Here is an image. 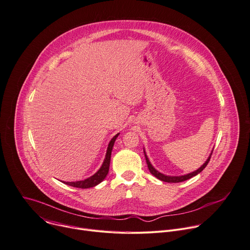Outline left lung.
Here are the masks:
<instances>
[{"mask_svg":"<svg viewBox=\"0 0 250 250\" xmlns=\"http://www.w3.org/2000/svg\"><path fill=\"white\" fill-rule=\"evenodd\" d=\"M144 154H145V158H146V162H147V165H148L149 171H150V173H151L153 176H155L157 179H159V180H161V181H163V182H167V183H180V182L187 181V180H188V179H190V178H192V177L197 176L198 174H200V173L207 167V165L208 164V162H209V160H210V157H211L212 152L210 153L209 157L208 158V160L205 162V164L202 166L201 168H199V169H198L197 171H195V172L187 174V175H184V176H166V175H164V174L158 172V171L153 167L152 164L150 163V161H149V159H148V157H147V155H146L145 150H144Z\"/></svg>","mask_w":250,"mask_h":250,"instance_id":"8db88e82","label":"left lung"}]
</instances>
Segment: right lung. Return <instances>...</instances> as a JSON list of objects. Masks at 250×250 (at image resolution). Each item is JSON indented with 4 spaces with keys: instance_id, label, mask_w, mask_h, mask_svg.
<instances>
[{
    "instance_id": "right-lung-1",
    "label": "right lung",
    "mask_w": 250,
    "mask_h": 250,
    "mask_svg": "<svg viewBox=\"0 0 250 250\" xmlns=\"http://www.w3.org/2000/svg\"><path fill=\"white\" fill-rule=\"evenodd\" d=\"M119 133L116 134L111 141L109 142L108 148H107V152H106V156L104 159V162L102 164V166L100 167V169L91 177L83 180V181H77V182H62L65 185L74 187V188H92L97 186L98 184H100L107 176L108 172H109V166H110V159H111V152H112L114 143L116 138L118 137Z\"/></svg>"
}]
</instances>
